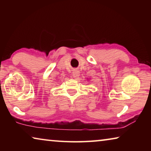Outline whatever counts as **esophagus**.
Here are the masks:
<instances>
[{
    "mask_svg": "<svg viewBox=\"0 0 151 151\" xmlns=\"http://www.w3.org/2000/svg\"><path fill=\"white\" fill-rule=\"evenodd\" d=\"M79 75H80V73H79V72L77 70H75L73 71V76L75 78H78V76H79Z\"/></svg>",
    "mask_w": 151,
    "mask_h": 151,
    "instance_id": "esophagus-1",
    "label": "esophagus"
}]
</instances>
